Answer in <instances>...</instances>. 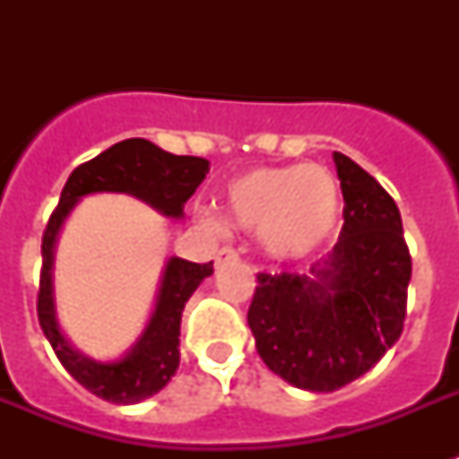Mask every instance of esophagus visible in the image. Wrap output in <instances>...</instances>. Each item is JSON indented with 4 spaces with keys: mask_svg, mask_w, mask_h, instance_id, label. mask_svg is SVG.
Wrapping results in <instances>:
<instances>
[{
    "mask_svg": "<svg viewBox=\"0 0 459 459\" xmlns=\"http://www.w3.org/2000/svg\"><path fill=\"white\" fill-rule=\"evenodd\" d=\"M240 257L238 255L236 247H221V250L216 252V264H226V262H236Z\"/></svg>",
    "mask_w": 459,
    "mask_h": 459,
    "instance_id": "1",
    "label": "esophagus"
}]
</instances>
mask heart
Returning <instances> with one entry per match:
<instances>
[{
  "label": "heart",
  "instance_id": "1",
  "mask_svg": "<svg viewBox=\"0 0 459 459\" xmlns=\"http://www.w3.org/2000/svg\"><path fill=\"white\" fill-rule=\"evenodd\" d=\"M223 214L233 226L259 230L269 257L300 259L333 233L341 187L324 166H259L230 180L223 193Z\"/></svg>",
  "mask_w": 459,
  "mask_h": 459
}]
</instances>
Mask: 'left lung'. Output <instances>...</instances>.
I'll use <instances>...</instances> for the list:
<instances>
[{"label": "left lung", "instance_id": "left-lung-1", "mask_svg": "<svg viewBox=\"0 0 459 459\" xmlns=\"http://www.w3.org/2000/svg\"><path fill=\"white\" fill-rule=\"evenodd\" d=\"M345 207L333 252L312 276L257 273L247 309L273 374L331 393L369 371L403 333L412 257L398 204L374 176L333 152Z\"/></svg>", "mask_w": 459, "mask_h": 459}]
</instances>
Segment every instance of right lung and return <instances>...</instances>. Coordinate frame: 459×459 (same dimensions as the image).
<instances>
[{
  "label": "right lung",
  "instance_id": "right-lung-1",
  "mask_svg": "<svg viewBox=\"0 0 459 459\" xmlns=\"http://www.w3.org/2000/svg\"><path fill=\"white\" fill-rule=\"evenodd\" d=\"M207 171V159L176 157L152 145L150 140L131 138L111 145L95 159L78 166L61 190L59 204L42 233L38 319L59 362L78 384L85 385L97 398L109 400L117 405H135L161 391L171 381L180 362V314L187 298L195 293V288L214 273V266L212 262L195 264L178 257L169 259L152 319L147 324L145 333L135 342V348L118 362H92L68 345L54 316L52 259L61 223L75 207V202L90 193L135 195L159 209L161 214L178 219L183 214V204L190 200V195L197 190Z\"/></svg>",
  "mask_w": 459,
  "mask_h": 459
}]
</instances>
